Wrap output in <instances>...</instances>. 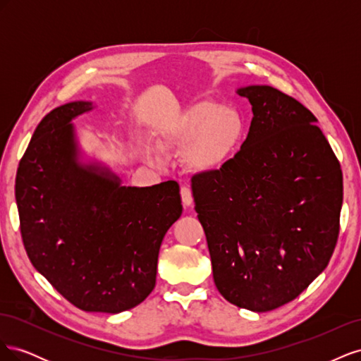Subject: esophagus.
<instances>
[{"label": "esophagus", "instance_id": "obj_1", "mask_svg": "<svg viewBox=\"0 0 361 361\" xmlns=\"http://www.w3.org/2000/svg\"><path fill=\"white\" fill-rule=\"evenodd\" d=\"M180 197H182V203L183 206H191L192 203V195H191V190L188 187H182L180 188Z\"/></svg>", "mask_w": 361, "mask_h": 361}]
</instances>
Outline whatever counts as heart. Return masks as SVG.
I'll return each mask as SVG.
<instances>
[{"label":"heart","mask_w":361,"mask_h":361,"mask_svg":"<svg viewBox=\"0 0 361 361\" xmlns=\"http://www.w3.org/2000/svg\"><path fill=\"white\" fill-rule=\"evenodd\" d=\"M245 120L236 108L215 101H199L171 117L159 129L164 149L183 150V164L195 173L220 170L241 146ZM150 161H158L154 149L146 150Z\"/></svg>","instance_id":"1"}]
</instances>
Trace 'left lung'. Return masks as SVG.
<instances>
[{
    "label": "left lung",
    "instance_id": "8db88e82",
    "mask_svg": "<svg viewBox=\"0 0 361 361\" xmlns=\"http://www.w3.org/2000/svg\"><path fill=\"white\" fill-rule=\"evenodd\" d=\"M236 93L253 118L241 150L192 178L214 281L238 307L269 312L329 265L338 236L342 170L316 117L271 85Z\"/></svg>",
    "mask_w": 361,
    "mask_h": 361
}]
</instances>
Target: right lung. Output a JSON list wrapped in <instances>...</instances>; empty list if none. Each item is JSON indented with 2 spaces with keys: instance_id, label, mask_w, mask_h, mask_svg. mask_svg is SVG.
Segmentation results:
<instances>
[{
  "instance_id": "obj_1",
  "label": "right lung",
  "mask_w": 361,
  "mask_h": 361,
  "mask_svg": "<svg viewBox=\"0 0 361 361\" xmlns=\"http://www.w3.org/2000/svg\"><path fill=\"white\" fill-rule=\"evenodd\" d=\"M94 108L75 101L43 117L16 173L27 255L84 312L120 313L154 290L164 236L182 214L179 185L126 187L82 152L72 123Z\"/></svg>"
}]
</instances>
